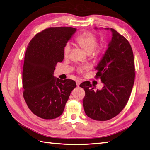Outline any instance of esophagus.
I'll return each mask as SVG.
<instances>
[{
  "instance_id": "1",
  "label": "esophagus",
  "mask_w": 150,
  "mask_h": 150,
  "mask_svg": "<svg viewBox=\"0 0 150 150\" xmlns=\"http://www.w3.org/2000/svg\"><path fill=\"white\" fill-rule=\"evenodd\" d=\"M81 81L80 79L76 80V85H77V86H79V84H81Z\"/></svg>"
}]
</instances>
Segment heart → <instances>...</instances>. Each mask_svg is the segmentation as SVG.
<instances>
[{
  "label": "heart",
  "instance_id": "heart-1",
  "mask_svg": "<svg viewBox=\"0 0 150 150\" xmlns=\"http://www.w3.org/2000/svg\"><path fill=\"white\" fill-rule=\"evenodd\" d=\"M98 42V38L92 33L90 32H85L78 35L75 39L76 44L83 49V51L88 54H90L91 57L96 59L103 52L104 47L103 46H97ZM71 52V47L69 44H67L63 49L64 56L67 57ZM86 67H81L78 69L79 72H82Z\"/></svg>",
  "mask_w": 150,
  "mask_h": 150
}]
</instances>
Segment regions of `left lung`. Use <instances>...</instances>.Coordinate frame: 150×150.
Returning a JSON list of instances; mask_svg holds the SVG:
<instances>
[{
    "mask_svg": "<svg viewBox=\"0 0 150 150\" xmlns=\"http://www.w3.org/2000/svg\"><path fill=\"white\" fill-rule=\"evenodd\" d=\"M108 48L95 69V78L104 84L94 91L90 82L79 86L84 88L83 106L86 115L97 121H107L117 116L128 103L134 82L135 68L132 48L124 36L112 28Z\"/></svg>",
    "mask_w": 150,
    "mask_h": 150,
    "instance_id": "left-lung-1",
    "label": "left lung"
}]
</instances>
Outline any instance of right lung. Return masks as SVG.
I'll list each match as a JSON object with an SVG mask.
<instances>
[{
    "mask_svg": "<svg viewBox=\"0 0 150 150\" xmlns=\"http://www.w3.org/2000/svg\"><path fill=\"white\" fill-rule=\"evenodd\" d=\"M76 30L71 27L49 28L38 33L27 48L22 71L23 96L29 110L45 120L60 116L76 86L69 79L54 77L57 62L64 59L63 49Z\"/></svg>",
    "mask_w": 150,
    "mask_h": 150,
    "instance_id": "add662e5",
    "label": "right lung"
}]
</instances>
